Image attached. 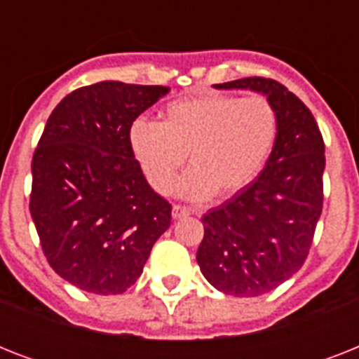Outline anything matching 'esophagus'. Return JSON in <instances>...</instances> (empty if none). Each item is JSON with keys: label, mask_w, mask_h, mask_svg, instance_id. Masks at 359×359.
<instances>
[{"label": "esophagus", "mask_w": 359, "mask_h": 359, "mask_svg": "<svg viewBox=\"0 0 359 359\" xmlns=\"http://www.w3.org/2000/svg\"><path fill=\"white\" fill-rule=\"evenodd\" d=\"M171 214H173L175 219H182V218H186V216H190V210H188L186 207H180V205H175L173 212Z\"/></svg>", "instance_id": "obj_1"}]
</instances>
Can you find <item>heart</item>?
Wrapping results in <instances>:
<instances>
[{
	"mask_svg": "<svg viewBox=\"0 0 359 359\" xmlns=\"http://www.w3.org/2000/svg\"><path fill=\"white\" fill-rule=\"evenodd\" d=\"M279 121L273 104L262 95H201L169 102L152 123L143 117L130 124L128 145L152 190L177 191L188 201L236 196L266 165L278 140Z\"/></svg>",
	"mask_w": 359,
	"mask_h": 359,
	"instance_id": "1",
	"label": "heart"
}]
</instances>
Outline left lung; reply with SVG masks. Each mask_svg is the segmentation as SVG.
Masks as SVG:
<instances>
[{
	"instance_id": "1",
	"label": "left lung",
	"mask_w": 359,
	"mask_h": 359,
	"mask_svg": "<svg viewBox=\"0 0 359 359\" xmlns=\"http://www.w3.org/2000/svg\"><path fill=\"white\" fill-rule=\"evenodd\" d=\"M261 93L278 111L279 132L261 175L201 218L197 264L225 294L261 296L292 278L306 261L323 212L324 141L300 98L266 78L216 83Z\"/></svg>"
}]
</instances>
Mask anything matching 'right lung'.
Wrapping results in <instances>:
<instances>
[{"label":"right lung","mask_w":359,"mask_h":359,"mask_svg":"<svg viewBox=\"0 0 359 359\" xmlns=\"http://www.w3.org/2000/svg\"><path fill=\"white\" fill-rule=\"evenodd\" d=\"M168 93L100 81L67 95L48 117L31 162V218L50 266L86 292L130 289L171 225V205L128 145L130 124Z\"/></svg>","instance_id":"add662e5"}]
</instances>
